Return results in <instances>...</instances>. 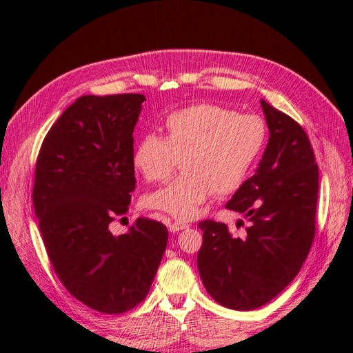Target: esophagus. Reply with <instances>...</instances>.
Returning a JSON list of instances; mask_svg holds the SVG:
<instances>
[{
    "mask_svg": "<svg viewBox=\"0 0 353 353\" xmlns=\"http://www.w3.org/2000/svg\"><path fill=\"white\" fill-rule=\"evenodd\" d=\"M190 224L186 223V221H181V220H174L172 223H170V230L171 232H179V230H182V229H186L188 228Z\"/></svg>",
    "mask_w": 353,
    "mask_h": 353,
    "instance_id": "esophagus-1",
    "label": "esophagus"
}]
</instances>
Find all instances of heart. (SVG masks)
Instances as JSON below:
<instances>
[{
  "label": "heart",
  "mask_w": 353,
  "mask_h": 353,
  "mask_svg": "<svg viewBox=\"0 0 353 353\" xmlns=\"http://www.w3.org/2000/svg\"><path fill=\"white\" fill-rule=\"evenodd\" d=\"M165 138L144 134L133 148V165L148 182H165L179 159L185 171L165 188L145 197V205L176 219L197 216L212 196L236 191L258 162L267 142L265 121L219 104H194L163 121Z\"/></svg>",
  "instance_id": "1"
}]
</instances>
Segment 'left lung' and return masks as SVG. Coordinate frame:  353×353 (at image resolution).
Returning a JSON list of instances; mask_svg holds the SVG:
<instances>
[{
  "mask_svg": "<svg viewBox=\"0 0 353 353\" xmlns=\"http://www.w3.org/2000/svg\"><path fill=\"white\" fill-rule=\"evenodd\" d=\"M261 106L267 148L256 172L226 203L249 220L245 236H232L220 221L199 223L201 281L215 302L238 311L256 310L288 287L316 236L319 167L308 134L265 100Z\"/></svg>",
  "mask_w": 353,
  "mask_h": 353,
  "instance_id": "left-lung-1",
  "label": "left lung"
}]
</instances>
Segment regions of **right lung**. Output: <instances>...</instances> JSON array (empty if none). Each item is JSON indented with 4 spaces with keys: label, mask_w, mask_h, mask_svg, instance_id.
Returning <instances> with one entry per match:
<instances>
[{
    "label": "right lung",
    "mask_w": 353,
    "mask_h": 353,
    "mask_svg": "<svg viewBox=\"0 0 353 353\" xmlns=\"http://www.w3.org/2000/svg\"><path fill=\"white\" fill-rule=\"evenodd\" d=\"M144 100L80 97L51 125L36 159L32 197L52 270L71 296L103 314L144 301L168 241L167 228L145 216L124 235L109 229L129 211L137 186L132 133Z\"/></svg>",
    "instance_id": "right-lung-1"
}]
</instances>
